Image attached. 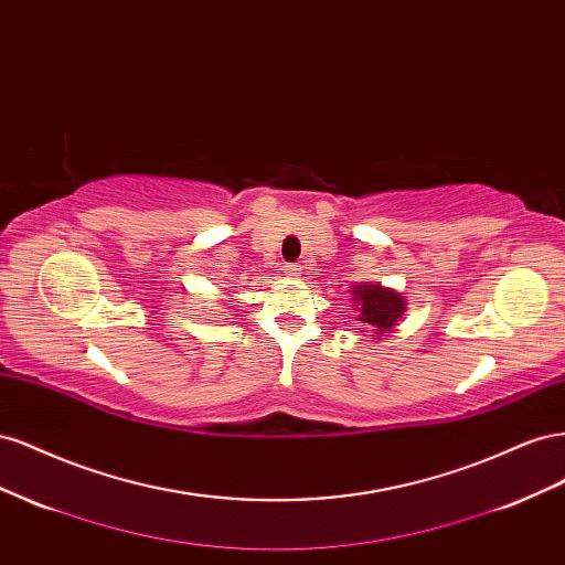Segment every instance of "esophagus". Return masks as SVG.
Segmentation results:
<instances>
[{
    "label": "esophagus",
    "mask_w": 565,
    "mask_h": 565,
    "mask_svg": "<svg viewBox=\"0 0 565 565\" xmlns=\"http://www.w3.org/2000/svg\"><path fill=\"white\" fill-rule=\"evenodd\" d=\"M299 270H301V268H299L297 264H289V266H285V273H287V276H297Z\"/></svg>",
    "instance_id": "34e87169"
}]
</instances>
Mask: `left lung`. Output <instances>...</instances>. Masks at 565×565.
Instances as JSON below:
<instances>
[{"label":"left lung","mask_w":565,"mask_h":565,"mask_svg":"<svg viewBox=\"0 0 565 565\" xmlns=\"http://www.w3.org/2000/svg\"><path fill=\"white\" fill-rule=\"evenodd\" d=\"M353 306L358 309V320H361L365 332H370V339H384L393 332V328L401 322L407 301L398 292V289H391L384 285H353Z\"/></svg>","instance_id":"8db88e82"}]
</instances>
